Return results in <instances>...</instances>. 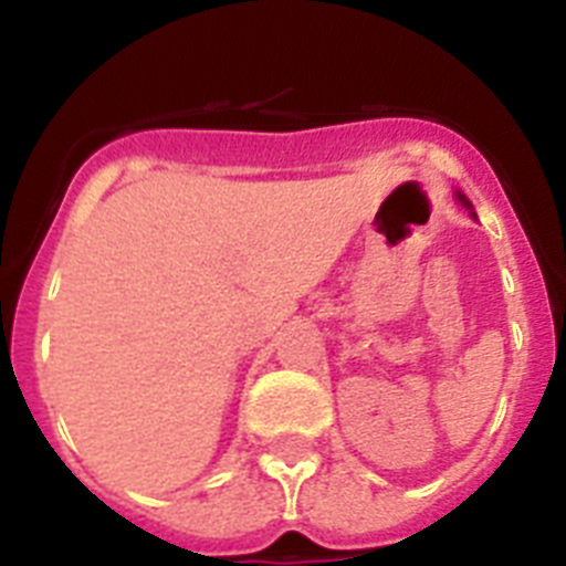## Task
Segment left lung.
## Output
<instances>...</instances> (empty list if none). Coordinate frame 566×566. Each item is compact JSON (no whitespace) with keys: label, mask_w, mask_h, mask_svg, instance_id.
I'll return each instance as SVG.
<instances>
[{"label":"left lung","mask_w":566,"mask_h":566,"mask_svg":"<svg viewBox=\"0 0 566 566\" xmlns=\"http://www.w3.org/2000/svg\"><path fill=\"white\" fill-rule=\"evenodd\" d=\"M459 201H462V203H464V207H468V209H470V214H473V218H476V212H473V207H470V203H468V201H464V195H459Z\"/></svg>","instance_id":"obj_1"}]
</instances>
